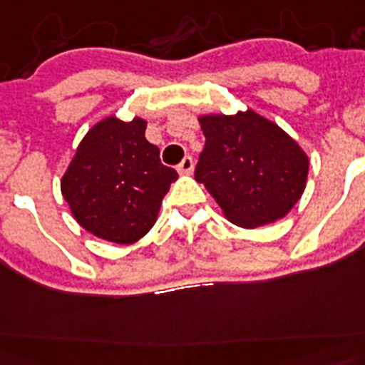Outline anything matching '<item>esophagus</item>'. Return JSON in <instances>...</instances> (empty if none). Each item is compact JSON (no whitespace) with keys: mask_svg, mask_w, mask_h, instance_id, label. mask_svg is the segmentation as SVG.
<instances>
[{"mask_svg":"<svg viewBox=\"0 0 365 365\" xmlns=\"http://www.w3.org/2000/svg\"><path fill=\"white\" fill-rule=\"evenodd\" d=\"M177 169H179L180 175H190L194 171V160L190 156H186Z\"/></svg>","mask_w":365,"mask_h":365,"instance_id":"1","label":"esophagus"}]
</instances>
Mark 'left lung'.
I'll use <instances>...</instances> for the list:
<instances>
[{"mask_svg":"<svg viewBox=\"0 0 365 365\" xmlns=\"http://www.w3.org/2000/svg\"><path fill=\"white\" fill-rule=\"evenodd\" d=\"M205 146L196 180L240 228L264 227L289 213L309 177V156L276 121L255 110L202 114Z\"/></svg>","mask_w":365,"mask_h":365,"instance_id":"1","label":"left lung"}]
</instances>
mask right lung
<instances>
[{"label":"right lung","instance_id":"right-lung-1","mask_svg":"<svg viewBox=\"0 0 365 365\" xmlns=\"http://www.w3.org/2000/svg\"><path fill=\"white\" fill-rule=\"evenodd\" d=\"M148 121L108 115L81 138L61 179V192L76 222L114 244H135L158 221L163 196L177 171L160 162L146 140Z\"/></svg>","mask_w":365,"mask_h":365}]
</instances>
